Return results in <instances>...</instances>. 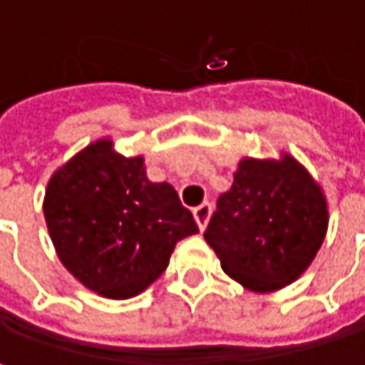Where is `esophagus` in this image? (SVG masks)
Listing matches in <instances>:
<instances>
[{"label":"esophagus","instance_id":"1","mask_svg":"<svg viewBox=\"0 0 365 365\" xmlns=\"http://www.w3.org/2000/svg\"><path fill=\"white\" fill-rule=\"evenodd\" d=\"M211 211H213L211 202H202V205H198V207L194 209V220H196L198 228H205V226H207V222H209V217H211Z\"/></svg>","mask_w":365,"mask_h":365}]
</instances>
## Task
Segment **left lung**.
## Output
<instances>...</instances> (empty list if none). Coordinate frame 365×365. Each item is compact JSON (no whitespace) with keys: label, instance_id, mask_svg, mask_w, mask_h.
Instances as JSON below:
<instances>
[{"label":"left lung","instance_id":"8db88e82","mask_svg":"<svg viewBox=\"0 0 365 365\" xmlns=\"http://www.w3.org/2000/svg\"><path fill=\"white\" fill-rule=\"evenodd\" d=\"M326 230L322 187L294 158H247L232 187L217 198L205 241L235 281L254 292H274L307 270Z\"/></svg>","mask_w":365,"mask_h":365}]
</instances>
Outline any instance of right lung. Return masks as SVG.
Returning a JSON list of instances; mask_svg holds the SVG:
<instances>
[{
    "mask_svg": "<svg viewBox=\"0 0 365 365\" xmlns=\"http://www.w3.org/2000/svg\"><path fill=\"white\" fill-rule=\"evenodd\" d=\"M43 215L65 268L88 289L124 300L163 274L198 226L169 183L145 178L143 158L97 141L48 183Z\"/></svg>",
    "mask_w": 365,
    "mask_h": 365,
    "instance_id": "obj_1",
    "label": "right lung"
}]
</instances>
